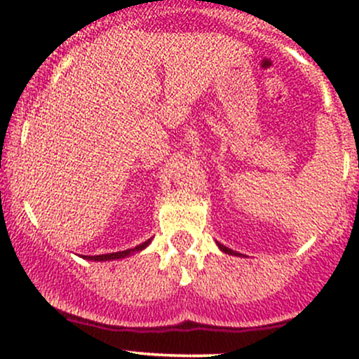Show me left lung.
<instances>
[{"mask_svg":"<svg viewBox=\"0 0 359 359\" xmlns=\"http://www.w3.org/2000/svg\"><path fill=\"white\" fill-rule=\"evenodd\" d=\"M219 248L224 251V253H228V255H238L236 251H233V250H229V248H226V246H222V245H219Z\"/></svg>","mask_w":359,"mask_h":359,"instance_id":"1","label":"left lung"}]
</instances>
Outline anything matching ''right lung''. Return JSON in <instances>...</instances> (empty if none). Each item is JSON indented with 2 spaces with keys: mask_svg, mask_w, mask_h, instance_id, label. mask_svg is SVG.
Returning a JSON list of instances; mask_svg holds the SVG:
<instances>
[{
  "mask_svg": "<svg viewBox=\"0 0 359 359\" xmlns=\"http://www.w3.org/2000/svg\"><path fill=\"white\" fill-rule=\"evenodd\" d=\"M148 243H150V240L148 241H145V243H142V245L140 246H137V248H133V250H125V251H116V253H106V255H96V257H86L88 259H94V262H102V259H118V258H125V257H130L131 253H135V251H140V250H143L145 248V246L148 245Z\"/></svg>",
  "mask_w": 359,
  "mask_h": 359,
  "instance_id": "add662e5",
  "label": "right lung"
}]
</instances>
